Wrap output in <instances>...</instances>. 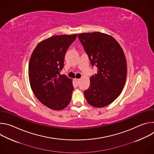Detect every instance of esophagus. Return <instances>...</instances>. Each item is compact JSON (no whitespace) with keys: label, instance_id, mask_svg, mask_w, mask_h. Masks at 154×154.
I'll use <instances>...</instances> for the list:
<instances>
[{"label":"esophagus","instance_id":"esophagus-1","mask_svg":"<svg viewBox=\"0 0 154 154\" xmlns=\"http://www.w3.org/2000/svg\"><path fill=\"white\" fill-rule=\"evenodd\" d=\"M75 83H76V85L78 86L79 83H80V79H75Z\"/></svg>","mask_w":154,"mask_h":154}]
</instances>
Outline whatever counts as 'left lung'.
Returning a JSON list of instances; mask_svg holds the SVG:
<instances>
[{"label":"left lung","mask_w":154,"mask_h":154,"mask_svg":"<svg viewBox=\"0 0 154 154\" xmlns=\"http://www.w3.org/2000/svg\"><path fill=\"white\" fill-rule=\"evenodd\" d=\"M83 48L97 73L90 77L89 88L84 91L90 105L102 108L112 103L121 93L127 77L124 51L112 36L99 32L78 35Z\"/></svg>","instance_id":"left-lung-1"}]
</instances>
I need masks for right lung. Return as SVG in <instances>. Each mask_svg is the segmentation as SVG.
Wrapping results in <instances>:
<instances>
[{
  "mask_svg": "<svg viewBox=\"0 0 154 154\" xmlns=\"http://www.w3.org/2000/svg\"><path fill=\"white\" fill-rule=\"evenodd\" d=\"M77 34L54 35L41 41L35 48L29 64L30 87L41 103L61 110L70 103L74 90L72 79L60 72L64 55Z\"/></svg>",
  "mask_w": 154,
  "mask_h": 154,
  "instance_id": "right-lung-1",
  "label": "right lung"
}]
</instances>
